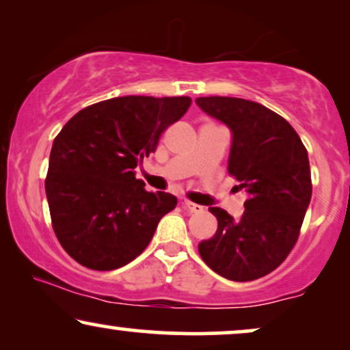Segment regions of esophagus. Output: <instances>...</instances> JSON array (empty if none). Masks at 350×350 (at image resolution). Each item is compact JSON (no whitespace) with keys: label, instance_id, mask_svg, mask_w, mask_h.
<instances>
[{"label":"esophagus","instance_id":"esophagus-1","mask_svg":"<svg viewBox=\"0 0 350 350\" xmlns=\"http://www.w3.org/2000/svg\"><path fill=\"white\" fill-rule=\"evenodd\" d=\"M183 208L188 210V212H191V213H199V212H202V210H204V207H200L199 204L189 202V200H185Z\"/></svg>","mask_w":350,"mask_h":350}]
</instances>
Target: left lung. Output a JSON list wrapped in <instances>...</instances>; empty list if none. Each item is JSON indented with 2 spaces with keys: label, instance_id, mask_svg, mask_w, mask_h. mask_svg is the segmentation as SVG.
Listing matches in <instances>:
<instances>
[{
  "label": "left lung",
  "instance_id": "1",
  "mask_svg": "<svg viewBox=\"0 0 350 350\" xmlns=\"http://www.w3.org/2000/svg\"><path fill=\"white\" fill-rule=\"evenodd\" d=\"M196 103L231 129L228 172L248 194L241 219L208 208L218 229L199 243V253L229 280H256L277 269L299 237L312 196L308 150L284 118L260 103L234 97H200Z\"/></svg>",
  "mask_w": 350,
  "mask_h": 350
}]
</instances>
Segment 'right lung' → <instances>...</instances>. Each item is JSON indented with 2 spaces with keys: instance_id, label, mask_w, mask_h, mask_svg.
<instances>
[{
  "instance_id": "add662e5",
  "label": "right lung",
  "mask_w": 350,
  "mask_h": 350,
  "mask_svg": "<svg viewBox=\"0 0 350 350\" xmlns=\"http://www.w3.org/2000/svg\"><path fill=\"white\" fill-rule=\"evenodd\" d=\"M191 102L145 95L103 100L76 113L55 137L47 204L60 245L79 265L94 271L126 266L176 207L175 196L146 191L133 169Z\"/></svg>"
}]
</instances>
